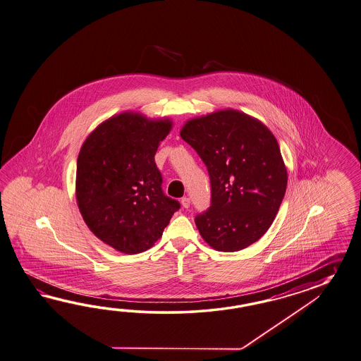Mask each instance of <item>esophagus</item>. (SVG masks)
I'll return each instance as SVG.
<instances>
[{
    "mask_svg": "<svg viewBox=\"0 0 361 361\" xmlns=\"http://www.w3.org/2000/svg\"><path fill=\"white\" fill-rule=\"evenodd\" d=\"M180 202H182V207L185 208V209H188L190 208V205H191V200L188 199V197H182V200H180Z\"/></svg>",
    "mask_w": 361,
    "mask_h": 361,
    "instance_id": "esophagus-1",
    "label": "esophagus"
}]
</instances>
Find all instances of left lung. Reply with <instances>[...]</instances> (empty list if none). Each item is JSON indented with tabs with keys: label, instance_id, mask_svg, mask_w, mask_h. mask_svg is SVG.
<instances>
[{
	"label": "left lung",
	"instance_id": "1",
	"mask_svg": "<svg viewBox=\"0 0 361 361\" xmlns=\"http://www.w3.org/2000/svg\"><path fill=\"white\" fill-rule=\"evenodd\" d=\"M205 164L210 207L195 217L204 240L217 251H240L273 224L287 187L274 135L236 110L191 119L180 131Z\"/></svg>",
	"mask_w": 361,
	"mask_h": 361
}]
</instances>
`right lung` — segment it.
<instances>
[{
    "instance_id": "1",
    "label": "right lung",
    "mask_w": 361,
    "mask_h": 361,
    "mask_svg": "<svg viewBox=\"0 0 361 361\" xmlns=\"http://www.w3.org/2000/svg\"><path fill=\"white\" fill-rule=\"evenodd\" d=\"M169 121L131 113L101 123L87 137L76 164V199L87 226L123 253L151 248L180 204L162 190L154 154Z\"/></svg>"
}]
</instances>
